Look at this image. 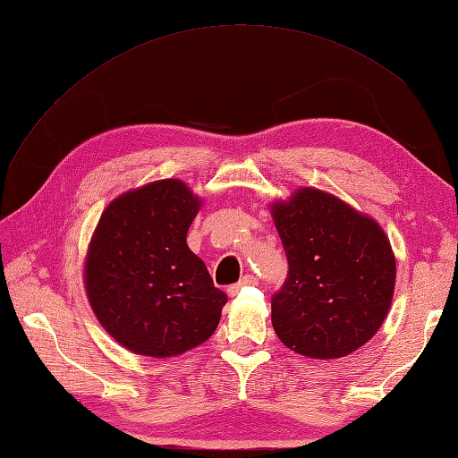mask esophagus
Listing matches in <instances>:
<instances>
[{
	"label": "esophagus",
	"mask_w": 458,
	"mask_h": 458,
	"mask_svg": "<svg viewBox=\"0 0 458 458\" xmlns=\"http://www.w3.org/2000/svg\"><path fill=\"white\" fill-rule=\"evenodd\" d=\"M250 285H258V279H256L254 276H246L244 279H240L236 285H230V287H228V295H230V297H234V295H238V291H240V289L250 287Z\"/></svg>",
	"instance_id": "esophagus-1"
}]
</instances>
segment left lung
<instances>
[{"label":"left lung","mask_w":458,"mask_h":458,"mask_svg":"<svg viewBox=\"0 0 458 458\" xmlns=\"http://www.w3.org/2000/svg\"><path fill=\"white\" fill-rule=\"evenodd\" d=\"M289 261L271 325L301 356L335 360L372 338L390 313L395 256L384 228L330 192L297 189L269 204Z\"/></svg>","instance_id":"1"}]
</instances>
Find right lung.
Here are the masks:
<instances>
[{"label": "right lung", "mask_w": 458, "mask_h": 458, "mask_svg": "<svg viewBox=\"0 0 458 458\" xmlns=\"http://www.w3.org/2000/svg\"><path fill=\"white\" fill-rule=\"evenodd\" d=\"M200 207L181 179H161L120 194L96 224L86 297L106 333L133 354L179 356L220 323L228 297L187 246Z\"/></svg>", "instance_id": "add662e5"}]
</instances>
